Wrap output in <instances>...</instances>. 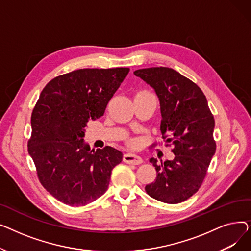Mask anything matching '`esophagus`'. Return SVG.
<instances>
[{"label": "esophagus", "mask_w": 251, "mask_h": 251, "mask_svg": "<svg viewBox=\"0 0 251 251\" xmlns=\"http://www.w3.org/2000/svg\"><path fill=\"white\" fill-rule=\"evenodd\" d=\"M123 160H124L125 163L133 164V165H139V164L142 163L141 157L137 154H134V153H125Z\"/></svg>", "instance_id": "34e87169"}]
</instances>
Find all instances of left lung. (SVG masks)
<instances>
[{
    "label": "left lung",
    "mask_w": 251,
    "mask_h": 251,
    "mask_svg": "<svg viewBox=\"0 0 251 251\" xmlns=\"http://www.w3.org/2000/svg\"><path fill=\"white\" fill-rule=\"evenodd\" d=\"M151 86L160 100L161 131L173 146L174 159L157 164L154 181L146 186L152 199L166 203H180L201 186L216 152L215 119L202 90L190 79L172 68L152 67L134 71Z\"/></svg>",
    "instance_id": "1"
}]
</instances>
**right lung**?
<instances>
[{
  "label": "right lung",
  "instance_id": "1",
  "mask_svg": "<svg viewBox=\"0 0 251 251\" xmlns=\"http://www.w3.org/2000/svg\"><path fill=\"white\" fill-rule=\"evenodd\" d=\"M129 68L79 69L60 75L43 89L31 115L28 153L39 182L59 201L81 206L108 189L123 153L112 147L90 150L85 127L104 114Z\"/></svg>",
  "mask_w": 251,
  "mask_h": 251
}]
</instances>
